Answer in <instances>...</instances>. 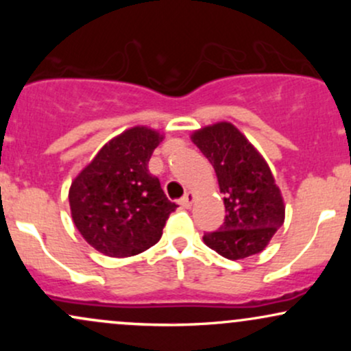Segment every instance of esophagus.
I'll return each instance as SVG.
<instances>
[{
    "label": "esophagus",
    "instance_id": "1",
    "mask_svg": "<svg viewBox=\"0 0 351 351\" xmlns=\"http://www.w3.org/2000/svg\"><path fill=\"white\" fill-rule=\"evenodd\" d=\"M193 199H195V195H193V193H186V195H184L183 198H181L180 204H181V206H183V208H189V206H191Z\"/></svg>",
    "mask_w": 351,
    "mask_h": 351
}]
</instances>
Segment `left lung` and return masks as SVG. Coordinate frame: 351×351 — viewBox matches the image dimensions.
<instances>
[{
  "mask_svg": "<svg viewBox=\"0 0 351 351\" xmlns=\"http://www.w3.org/2000/svg\"><path fill=\"white\" fill-rule=\"evenodd\" d=\"M215 168L226 217L204 232L208 247L231 261L261 252L284 224V201L267 163L234 125L221 122L191 136Z\"/></svg>",
  "mask_w": 351,
  "mask_h": 351,
  "instance_id": "8db88e82",
  "label": "left lung"
}]
</instances>
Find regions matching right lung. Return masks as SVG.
Returning <instances> with one entry per match:
<instances>
[{
    "instance_id": "1",
    "label": "right lung",
    "mask_w": 351,
    "mask_h": 351,
    "mask_svg": "<svg viewBox=\"0 0 351 351\" xmlns=\"http://www.w3.org/2000/svg\"><path fill=\"white\" fill-rule=\"evenodd\" d=\"M160 136L134 127L110 140L69 189L72 219L84 239L108 257H130L155 245L176 204L148 173Z\"/></svg>"
}]
</instances>
